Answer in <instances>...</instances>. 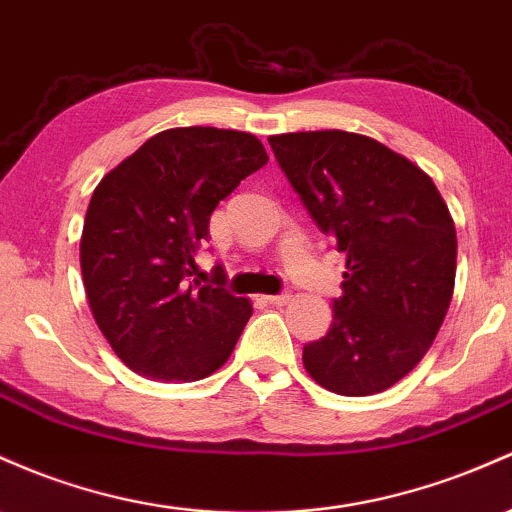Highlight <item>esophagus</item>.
<instances>
[{
	"label": "esophagus",
	"mask_w": 512,
	"mask_h": 512,
	"mask_svg": "<svg viewBox=\"0 0 512 512\" xmlns=\"http://www.w3.org/2000/svg\"><path fill=\"white\" fill-rule=\"evenodd\" d=\"M267 303H272V306H284V303L291 301V294L289 291H284V294H274V296H265Z\"/></svg>",
	"instance_id": "esophagus-1"
}]
</instances>
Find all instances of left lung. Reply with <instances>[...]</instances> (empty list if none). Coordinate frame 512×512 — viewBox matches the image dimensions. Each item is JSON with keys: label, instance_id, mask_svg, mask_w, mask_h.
Here are the masks:
<instances>
[{"label": "left lung", "instance_id": "8db88e82", "mask_svg": "<svg viewBox=\"0 0 512 512\" xmlns=\"http://www.w3.org/2000/svg\"><path fill=\"white\" fill-rule=\"evenodd\" d=\"M269 145L347 257L333 325L303 347V367L340 396L391 389L430 350L452 301L457 230L445 199L418 165L359 133H282Z\"/></svg>", "mask_w": 512, "mask_h": 512}]
</instances>
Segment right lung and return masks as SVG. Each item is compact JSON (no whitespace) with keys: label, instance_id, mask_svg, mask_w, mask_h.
<instances>
[{"label":"right lung","instance_id":"right-lung-1","mask_svg":"<svg viewBox=\"0 0 512 512\" xmlns=\"http://www.w3.org/2000/svg\"><path fill=\"white\" fill-rule=\"evenodd\" d=\"M265 145L228 128H170L145 140L94 189L80 240L89 308L128 369L199 381L221 369L250 301L192 282L218 201L267 165Z\"/></svg>","mask_w":512,"mask_h":512}]
</instances>
